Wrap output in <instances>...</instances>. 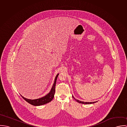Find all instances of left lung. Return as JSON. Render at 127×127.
I'll use <instances>...</instances> for the list:
<instances>
[{
  "label": "left lung",
  "instance_id": "1",
  "mask_svg": "<svg viewBox=\"0 0 127 127\" xmlns=\"http://www.w3.org/2000/svg\"><path fill=\"white\" fill-rule=\"evenodd\" d=\"M72 97L74 98V99H75V100H76L77 102H78V103H79L83 104H93V103H95L97 102V101H96V102H83V101H79V100H77V99H75V98L73 97V95Z\"/></svg>",
  "mask_w": 127,
  "mask_h": 127
}]
</instances>
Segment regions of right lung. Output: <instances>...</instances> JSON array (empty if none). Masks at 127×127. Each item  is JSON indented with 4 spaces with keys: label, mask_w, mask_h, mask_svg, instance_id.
I'll list each match as a JSON object with an SVG mask.
<instances>
[{
    "label": "right lung",
    "mask_w": 127,
    "mask_h": 127,
    "mask_svg": "<svg viewBox=\"0 0 127 127\" xmlns=\"http://www.w3.org/2000/svg\"><path fill=\"white\" fill-rule=\"evenodd\" d=\"M59 74H58L55 78L54 82L52 87L50 90V91L45 96H44L42 97H41L40 98H38V99L31 100V99H29L24 98L21 95H20L26 102H27L28 103H29V104L32 105L33 106H41V105H43L46 104L47 103H48L49 102H51L53 100V99L54 97L55 86H56V81H57V79Z\"/></svg>",
    "instance_id": "add662e5"
}]
</instances>
